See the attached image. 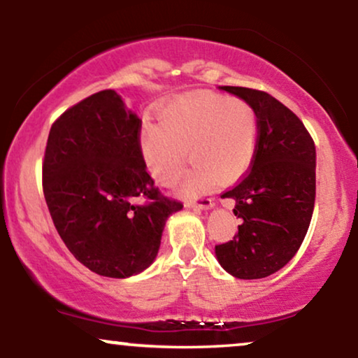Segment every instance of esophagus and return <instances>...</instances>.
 <instances>
[{
  "mask_svg": "<svg viewBox=\"0 0 358 358\" xmlns=\"http://www.w3.org/2000/svg\"><path fill=\"white\" fill-rule=\"evenodd\" d=\"M188 208H195V210H208V208L215 207V202L212 199H202L199 202H188Z\"/></svg>",
  "mask_w": 358,
  "mask_h": 358,
  "instance_id": "esophagus-1",
  "label": "esophagus"
}]
</instances>
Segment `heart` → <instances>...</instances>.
<instances>
[{"mask_svg":"<svg viewBox=\"0 0 358 358\" xmlns=\"http://www.w3.org/2000/svg\"><path fill=\"white\" fill-rule=\"evenodd\" d=\"M159 122H146L139 146L148 170L163 185L182 175L187 153L192 170L180 190L196 195L213 182L232 183L252 165L257 145V113L245 101L217 94L185 96L168 104Z\"/></svg>","mask_w":358,"mask_h":358,"instance_id":"b5f03b06","label":"heart"}]
</instances>
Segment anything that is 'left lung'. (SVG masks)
Segmentation results:
<instances>
[{
  "label": "left lung",
  "mask_w": 358,
  "mask_h": 358,
  "mask_svg": "<svg viewBox=\"0 0 358 358\" xmlns=\"http://www.w3.org/2000/svg\"><path fill=\"white\" fill-rule=\"evenodd\" d=\"M257 113V145L250 171L222 195L242 219L234 241L215 245L219 264L239 279H261L285 268L310 227L316 193V150L305 124L268 92L219 87Z\"/></svg>",
  "instance_id": "left-lung-1"
}]
</instances>
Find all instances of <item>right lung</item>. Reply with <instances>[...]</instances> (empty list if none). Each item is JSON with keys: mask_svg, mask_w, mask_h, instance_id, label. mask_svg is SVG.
I'll use <instances>...</instances> for the list:
<instances>
[{"mask_svg": "<svg viewBox=\"0 0 358 358\" xmlns=\"http://www.w3.org/2000/svg\"><path fill=\"white\" fill-rule=\"evenodd\" d=\"M141 119L116 90H101L52 124L43 193L53 225L77 261L108 278L136 276L158 256L163 229L183 205L146 171Z\"/></svg>", "mask_w": 358, "mask_h": 358, "instance_id": "obj_1", "label": "right lung"}]
</instances>
